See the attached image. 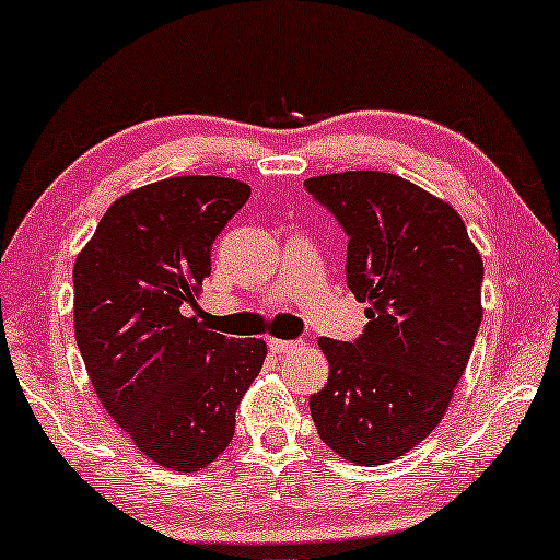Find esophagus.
I'll return each mask as SVG.
<instances>
[{
	"mask_svg": "<svg viewBox=\"0 0 560 560\" xmlns=\"http://www.w3.org/2000/svg\"><path fill=\"white\" fill-rule=\"evenodd\" d=\"M303 342H288V339H270V350L275 354H290L295 350H301Z\"/></svg>",
	"mask_w": 560,
	"mask_h": 560,
	"instance_id": "1",
	"label": "esophagus"
}]
</instances>
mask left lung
I'll return each mask as SVG.
<instances>
[{
  "label": "left lung",
  "instance_id": "8db88e82",
  "mask_svg": "<svg viewBox=\"0 0 560 560\" xmlns=\"http://www.w3.org/2000/svg\"><path fill=\"white\" fill-rule=\"evenodd\" d=\"M306 190L350 236L347 285L368 306L354 342L318 339L329 381L311 417L339 457L383 466L445 417L481 326L483 259L455 208L398 174H324Z\"/></svg>",
  "mask_w": 560,
  "mask_h": 560
}]
</instances>
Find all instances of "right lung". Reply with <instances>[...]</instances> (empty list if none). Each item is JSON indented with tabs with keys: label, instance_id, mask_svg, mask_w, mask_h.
Listing matches in <instances>:
<instances>
[{
	"label": "right lung",
	"instance_id": "add662e5",
	"mask_svg": "<svg viewBox=\"0 0 560 560\" xmlns=\"http://www.w3.org/2000/svg\"><path fill=\"white\" fill-rule=\"evenodd\" d=\"M229 177H170L113 202L74 262V337L115 424L159 466L200 470L229 447L262 339H229L183 308L210 246L249 200Z\"/></svg>",
	"mask_w": 560,
	"mask_h": 560
}]
</instances>
